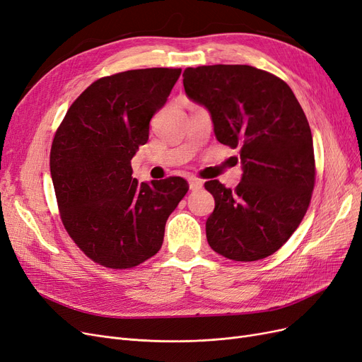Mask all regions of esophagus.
<instances>
[{"mask_svg": "<svg viewBox=\"0 0 362 362\" xmlns=\"http://www.w3.org/2000/svg\"><path fill=\"white\" fill-rule=\"evenodd\" d=\"M202 185H204V182L201 180H198V178H189V187H190V190H193V192L201 190Z\"/></svg>", "mask_w": 362, "mask_h": 362, "instance_id": "34e87169", "label": "esophagus"}]
</instances>
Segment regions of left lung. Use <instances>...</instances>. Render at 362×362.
Here are the masks:
<instances>
[{"label":"left lung","instance_id":"left-lung-1","mask_svg":"<svg viewBox=\"0 0 362 362\" xmlns=\"http://www.w3.org/2000/svg\"><path fill=\"white\" fill-rule=\"evenodd\" d=\"M184 90L211 116L216 139L240 149L235 190L211 180L208 245L234 261H257L287 242L308 210L314 189L310 124L287 83L247 64L187 68Z\"/></svg>","mask_w":362,"mask_h":362}]
</instances>
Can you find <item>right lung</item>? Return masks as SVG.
<instances>
[{"mask_svg": "<svg viewBox=\"0 0 362 362\" xmlns=\"http://www.w3.org/2000/svg\"><path fill=\"white\" fill-rule=\"evenodd\" d=\"M181 69L151 68L96 80L76 98L51 146L62 221L84 254L110 269L154 257L168 217L189 190L180 177L139 184L131 158Z\"/></svg>", "mask_w": 362, "mask_h": 362, "instance_id": "add662e5", "label": "right lung"}]
</instances>
